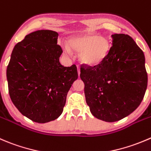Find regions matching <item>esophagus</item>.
<instances>
[{"label": "esophagus", "instance_id": "34e87169", "mask_svg": "<svg viewBox=\"0 0 151 151\" xmlns=\"http://www.w3.org/2000/svg\"><path fill=\"white\" fill-rule=\"evenodd\" d=\"M77 72H78V75L80 76V66H78V65H77Z\"/></svg>", "mask_w": 151, "mask_h": 151}]
</instances>
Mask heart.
<instances>
[{"mask_svg":"<svg viewBox=\"0 0 151 151\" xmlns=\"http://www.w3.org/2000/svg\"><path fill=\"white\" fill-rule=\"evenodd\" d=\"M63 49L68 55H71V49L79 52L81 62L88 65H96L105 59L110 45L105 37L85 34L71 37L68 45L63 44Z\"/></svg>","mask_w":151,"mask_h":151,"instance_id":"heart-1","label":"heart"}]
</instances>
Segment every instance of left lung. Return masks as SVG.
<instances>
[{
  "mask_svg": "<svg viewBox=\"0 0 151 151\" xmlns=\"http://www.w3.org/2000/svg\"><path fill=\"white\" fill-rule=\"evenodd\" d=\"M111 37L112 46L105 59L97 65L80 68L91 113L108 122L120 120L135 111L147 86L142 49L129 35L114 34Z\"/></svg>",
  "mask_w": 151,
  "mask_h": 151,
  "instance_id": "1",
  "label": "left lung"
}]
</instances>
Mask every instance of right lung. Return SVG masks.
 Wrapping results in <instances>:
<instances>
[{
    "mask_svg": "<svg viewBox=\"0 0 151 151\" xmlns=\"http://www.w3.org/2000/svg\"><path fill=\"white\" fill-rule=\"evenodd\" d=\"M58 33L38 30L14 46L6 69L9 93L14 106L33 122L46 123L59 117L66 96L78 78L75 65L60 63L63 53Z\"/></svg>",
    "mask_w": 151,
    "mask_h": 151,
    "instance_id": "right-lung-1",
    "label": "right lung"
}]
</instances>
